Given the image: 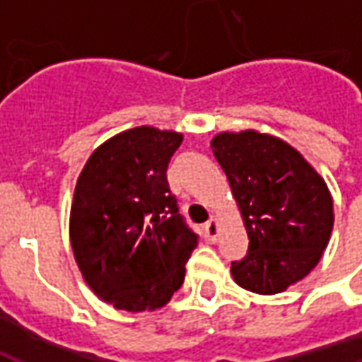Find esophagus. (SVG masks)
Listing matches in <instances>:
<instances>
[{
    "label": "esophagus",
    "mask_w": 362,
    "mask_h": 362,
    "mask_svg": "<svg viewBox=\"0 0 362 362\" xmlns=\"http://www.w3.org/2000/svg\"><path fill=\"white\" fill-rule=\"evenodd\" d=\"M204 230H205V238H207L209 243H215V240L219 238V230H221L219 221L215 219V217H213V219H209L207 223H205Z\"/></svg>",
    "instance_id": "obj_1"
}]
</instances>
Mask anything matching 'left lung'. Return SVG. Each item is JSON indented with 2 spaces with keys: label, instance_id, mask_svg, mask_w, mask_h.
I'll list each match as a JSON object with an SVG mask.
<instances>
[{
  "label": "left lung",
  "instance_id": "1",
  "mask_svg": "<svg viewBox=\"0 0 362 362\" xmlns=\"http://www.w3.org/2000/svg\"><path fill=\"white\" fill-rule=\"evenodd\" d=\"M213 155L225 170L250 238L233 262L240 287L275 295L306 277L326 250L334 202L326 182L288 143L258 132L219 134Z\"/></svg>",
  "mask_w": 362,
  "mask_h": 362
}]
</instances>
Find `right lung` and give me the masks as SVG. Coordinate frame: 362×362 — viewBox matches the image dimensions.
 I'll use <instances>...</instances> for the list:
<instances>
[{"instance_id": "1", "label": "right lung", "mask_w": 362, "mask_h": 362, "mask_svg": "<svg viewBox=\"0 0 362 362\" xmlns=\"http://www.w3.org/2000/svg\"><path fill=\"white\" fill-rule=\"evenodd\" d=\"M180 143L174 132L127 129L90 155L75 186L69 236L77 266L96 295L122 310L165 306L197 246L166 180Z\"/></svg>"}]
</instances>
